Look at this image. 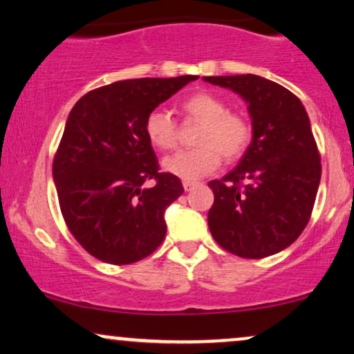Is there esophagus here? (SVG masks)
Returning <instances> with one entry per match:
<instances>
[{
    "label": "esophagus",
    "instance_id": "1",
    "mask_svg": "<svg viewBox=\"0 0 354 354\" xmlns=\"http://www.w3.org/2000/svg\"><path fill=\"white\" fill-rule=\"evenodd\" d=\"M197 185L195 184V182H190V180H184V190L185 192H190L192 189H194V187Z\"/></svg>",
    "mask_w": 354,
    "mask_h": 354
}]
</instances>
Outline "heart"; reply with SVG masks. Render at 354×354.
Listing matches in <instances>:
<instances>
[{
  "mask_svg": "<svg viewBox=\"0 0 354 354\" xmlns=\"http://www.w3.org/2000/svg\"><path fill=\"white\" fill-rule=\"evenodd\" d=\"M185 116L202 123L195 136V149L177 151L162 160V169L184 180H197L215 170L221 157L233 162L251 142V124L243 113L230 111L228 104L212 91L200 90L178 103ZM144 133L152 146L169 151L177 142V126L169 111L156 108L144 121Z\"/></svg>",
  "mask_w": 354,
  "mask_h": 354,
  "instance_id": "1",
  "label": "heart"
}]
</instances>
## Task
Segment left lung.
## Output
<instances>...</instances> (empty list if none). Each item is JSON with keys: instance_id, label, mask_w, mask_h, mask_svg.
<instances>
[{"instance_id": "1", "label": "left lung", "mask_w": 354, "mask_h": 354, "mask_svg": "<svg viewBox=\"0 0 354 354\" xmlns=\"http://www.w3.org/2000/svg\"><path fill=\"white\" fill-rule=\"evenodd\" d=\"M248 103L252 139L239 164L212 180V236L226 251L261 259L286 250L310 220L322 164L310 120L292 91L259 75L203 77Z\"/></svg>"}]
</instances>
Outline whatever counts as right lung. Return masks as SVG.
Wrapping results in <instances>:
<instances>
[{
	"label": "right lung",
	"mask_w": 354,
	"mask_h": 354,
	"mask_svg": "<svg viewBox=\"0 0 354 354\" xmlns=\"http://www.w3.org/2000/svg\"><path fill=\"white\" fill-rule=\"evenodd\" d=\"M197 78L115 82L88 91L72 108L52 176L73 238L103 263H138L164 241V212L184 187L178 177L159 172L144 121Z\"/></svg>",
	"instance_id": "1"
}]
</instances>
